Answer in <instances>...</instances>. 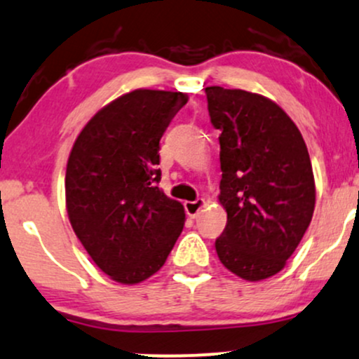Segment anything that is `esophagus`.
<instances>
[{"label": "esophagus", "instance_id": "esophagus-1", "mask_svg": "<svg viewBox=\"0 0 359 359\" xmlns=\"http://www.w3.org/2000/svg\"><path fill=\"white\" fill-rule=\"evenodd\" d=\"M203 206H205V200L203 198H198V200H195V201H187V203H184V210H187V213L189 215V217L195 218Z\"/></svg>", "mask_w": 359, "mask_h": 359}]
</instances>
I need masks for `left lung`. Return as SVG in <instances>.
Masks as SVG:
<instances>
[{"label":"left lung","instance_id":"8db88e82","mask_svg":"<svg viewBox=\"0 0 359 359\" xmlns=\"http://www.w3.org/2000/svg\"><path fill=\"white\" fill-rule=\"evenodd\" d=\"M210 121L220 129V203L226 226L215 242L220 262L245 280L284 269L314 213L313 166L302 134L267 97L205 88Z\"/></svg>","mask_w":359,"mask_h":359}]
</instances>
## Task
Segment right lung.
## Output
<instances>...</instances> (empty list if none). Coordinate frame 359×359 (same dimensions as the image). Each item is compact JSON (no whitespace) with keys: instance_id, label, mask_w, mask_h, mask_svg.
I'll list each match as a JSON object with an SVG mask.
<instances>
[{"instance_id":"obj_1","label":"right lung","mask_w":359,"mask_h":359,"mask_svg":"<svg viewBox=\"0 0 359 359\" xmlns=\"http://www.w3.org/2000/svg\"><path fill=\"white\" fill-rule=\"evenodd\" d=\"M187 102L183 92L133 90L100 109L72 147V229L97 267L121 284L158 272L183 230L184 208L159 189L158 164L159 141Z\"/></svg>"}]
</instances>
